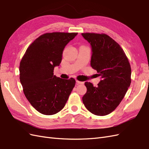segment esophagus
<instances>
[{
  "mask_svg": "<svg viewBox=\"0 0 149 149\" xmlns=\"http://www.w3.org/2000/svg\"><path fill=\"white\" fill-rule=\"evenodd\" d=\"M76 82H77L78 84H84V82H83L79 81L78 80H76Z\"/></svg>",
  "mask_w": 149,
  "mask_h": 149,
  "instance_id": "esophagus-1",
  "label": "esophagus"
}]
</instances>
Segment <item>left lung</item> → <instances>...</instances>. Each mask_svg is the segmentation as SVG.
<instances>
[{"label": "left lung", "instance_id": "obj_1", "mask_svg": "<svg viewBox=\"0 0 149 149\" xmlns=\"http://www.w3.org/2000/svg\"><path fill=\"white\" fill-rule=\"evenodd\" d=\"M82 36L91 45V65L102 78L97 87L85 82L87 92L83 103L93 114L106 116L120 104L130 87V63L120 45L109 36L95 33Z\"/></svg>", "mask_w": 149, "mask_h": 149}]
</instances>
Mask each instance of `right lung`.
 Wrapping results in <instances>:
<instances>
[{"label": "right lung", "mask_w": 149, "mask_h": 149, "mask_svg": "<svg viewBox=\"0 0 149 149\" xmlns=\"http://www.w3.org/2000/svg\"><path fill=\"white\" fill-rule=\"evenodd\" d=\"M78 33H46L27 48L20 63V81L27 99L38 112L50 116L64 107L75 80L54 75L65 45Z\"/></svg>", "instance_id": "right-lung-1"}]
</instances>
